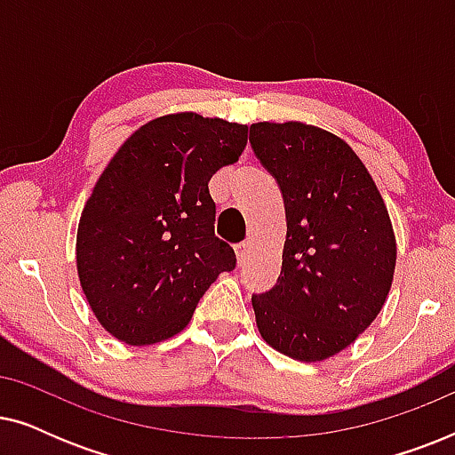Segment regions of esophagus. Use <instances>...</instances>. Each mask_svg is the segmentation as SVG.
<instances>
[{
	"label": "esophagus",
	"instance_id": "1",
	"mask_svg": "<svg viewBox=\"0 0 455 455\" xmlns=\"http://www.w3.org/2000/svg\"><path fill=\"white\" fill-rule=\"evenodd\" d=\"M248 248H251V244H248V242H240V244L235 246V254H238L240 263H244V259L248 257Z\"/></svg>",
	"mask_w": 455,
	"mask_h": 455
}]
</instances>
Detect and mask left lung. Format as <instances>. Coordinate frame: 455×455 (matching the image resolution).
I'll list each match as a JSON object with an SVG mask.
<instances>
[{
    "mask_svg": "<svg viewBox=\"0 0 455 455\" xmlns=\"http://www.w3.org/2000/svg\"><path fill=\"white\" fill-rule=\"evenodd\" d=\"M251 147L277 180L285 234L282 273L252 296L263 339L316 363L352 344L383 308L395 235L371 173L350 145L302 122H259Z\"/></svg>",
    "mask_w": 455,
    "mask_h": 455,
    "instance_id": "8db88e82",
    "label": "left lung"
}]
</instances>
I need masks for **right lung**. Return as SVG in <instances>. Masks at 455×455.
<instances>
[{"mask_svg":"<svg viewBox=\"0 0 455 455\" xmlns=\"http://www.w3.org/2000/svg\"><path fill=\"white\" fill-rule=\"evenodd\" d=\"M248 126L192 111L157 117L120 147L78 223L76 265L97 321L148 346L182 331L234 248L215 235L209 180L244 151Z\"/></svg>","mask_w":455,"mask_h":455,"instance_id":"right-lung-1","label":"right lung"}]
</instances>
